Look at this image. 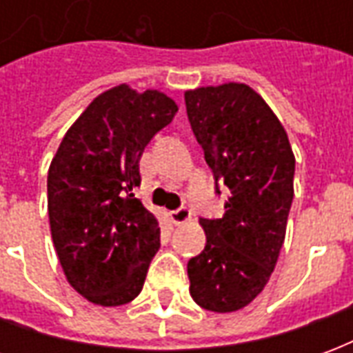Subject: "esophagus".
<instances>
[{
	"label": "esophagus",
	"mask_w": 353,
	"mask_h": 353,
	"mask_svg": "<svg viewBox=\"0 0 353 353\" xmlns=\"http://www.w3.org/2000/svg\"><path fill=\"white\" fill-rule=\"evenodd\" d=\"M191 210L187 206H181L177 208V210H174L172 214H170V217H172V221L176 223V225H183V223H187L189 219H191Z\"/></svg>",
	"instance_id": "34e87169"
}]
</instances>
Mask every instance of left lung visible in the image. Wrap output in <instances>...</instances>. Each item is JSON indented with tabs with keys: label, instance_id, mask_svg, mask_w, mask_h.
Segmentation results:
<instances>
[{
	"label": "left lung",
	"instance_id": "obj_1",
	"mask_svg": "<svg viewBox=\"0 0 353 353\" xmlns=\"http://www.w3.org/2000/svg\"><path fill=\"white\" fill-rule=\"evenodd\" d=\"M192 134L230 196L221 219H200L206 248L187 263L194 303L234 312L265 289L293 202L295 157L272 109L242 83L185 92Z\"/></svg>",
	"mask_w": 353,
	"mask_h": 353
}]
</instances>
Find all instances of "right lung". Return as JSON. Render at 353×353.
Wrapping results in <instances>:
<instances>
[{
  "label": "right lung",
  "instance_id": "1",
  "mask_svg": "<svg viewBox=\"0 0 353 353\" xmlns=\"http://www.w3.org/2000/svg\"><path fill=\"white\" fill-rule=\"evenodd\" d=\"M176 113L166 94L119 85L94 98L50 162L52 242L68 281L90 303L121 306L143 288L161 229L134 196L139 159Z\"/></svg>",
  "mask_w": 353,
  "mask_h": 353
}]
</instances>
